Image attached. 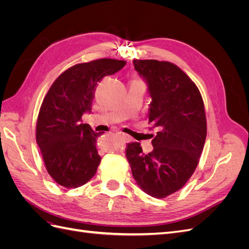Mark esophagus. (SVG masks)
I'll return each instance as SVG.
<instances>
[{
    "label": "esophagus",
    "mask_w": 249,
    "mask_h": 249,
    "mask_svg": "<svg viewBox=\"0 0 249 249\" xmlns=\"http://www.w3.org/2000/svg\"><path fill=\"white\" fill-rule=\"evenodd\" d=\"M119 135H120V136H122V138H123L125 142H129V141H131V137L129 136V135L124 134V133H120Z\"/></svg>",
    "instance_id": "34e87169"
}]
</instances>
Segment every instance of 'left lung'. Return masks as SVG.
Wrapping results in <instances>:
<instances>
[{
    "label": "left lung",
    "mask_w": 249,
    "mask_h": 249,
    "mask_svg": "<svg viewBox=\"0 0 249 249\" xmlns=\"http://www.w3.org/2000/svg\"><path fill=\"white\" fill-rule=\"evenodd\" d=\"M152 96L148 124L156 130L153 152L139 142L127 143L125 156L137 185L164 198L179 190L196 169L207 137L205 105L195 83L168 61L134 60Z\"/></svg>",
    "instance_id": "8db88e82"
}]
</instances>
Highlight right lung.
<instances>
[{
	"label": "right lung",
	"instance_id": "obj_1",
	"mask_svg": "<svg viewBox=\"0 0 249 249\" xmlns=\"http://www.w3.org/2000/svg\"><path fill=\"white\" fill-rule=\"evenodd\" d=\"M124 60L102 58L64 71L44 96L36 123V142L47 171L67 189L86 184L99 167L95 133L81 124L91 111L94 92L102 79L120 71Z\"/></svg>",
	"mask_w": 249,
	"mask_h": 249
}]
</instances>
